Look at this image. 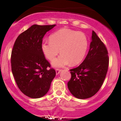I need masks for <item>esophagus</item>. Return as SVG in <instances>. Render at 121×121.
<instances>
[{"label": "esophagus", "mask_w": 121, "mask_h": 121, "mask_svg": "<svg viewBox=\"0 0 121 121\" xmlns=\"http://www.w3.org/2000/svg\"><path fill=\"white\" fill-rule=\"evenodd\" d=\"M61 71V69H56V74H59L60 73Z\"/></svg>", "instance_id": "esophagus-1"}]
</instances>
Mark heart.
Returning a JSON list of instances; mask_svg holds the SVG:
<instances>
[{
  "mask_svg": "<svg viewBox=\"0 0 121 121\" xmlns=\"http://www.w3.org/2000/svg\"><path fill=\"white\" fill-rule=\"evenodd\" d=\"M88 48V40L84 34L69 30L61 29L50 36L49 41H44L41 49L50 61L57 55H61L52 62L54 67H62L70 62L71 65L81 63L84 59Z\"/></svg>",
  "mask_w": 121,
  "mask_h": 121,
  "instance_id": "obj_1",
  "label": "heart"
}]
</instances>
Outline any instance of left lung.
<instances>
[{
  "instance_id": "obj_1",
  "label": "left lung",
  "mask_w": 121,
  "mask_h": 121,
  "mask_svg": "<svg viewBox=\"0 0 121 121\" xmlns=\"http://www.w3.org/2000/svg\"><path fill=\"white\" fill-rule=\"evenodd\" d=\"M90 49L78 67L70 69L71 78L68 87L73 96L86 99L98 92L106 77L109 66L107 49L93 30Z\"/></svg>"
}]
</instances>
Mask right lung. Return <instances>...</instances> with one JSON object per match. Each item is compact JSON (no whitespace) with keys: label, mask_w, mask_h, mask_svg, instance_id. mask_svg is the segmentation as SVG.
<instances>
[{"label":"right lung","mask_w":121,"mask_h":121,"mask_svg":"<svg viewBox=\"0 0 121 121\" xmlns=\"http://www.w3.org/2000/svg\"><path fill=\"white\" fill-rule=\"evenodd\" d=\"M56 25L34 24L19 35L11 53L12 74L20 91L32 98H41L49 90L56 72L45 59L41 44L45 34Z\"/></svg>","instance_id":"right-lung-1"}]
</instances>
